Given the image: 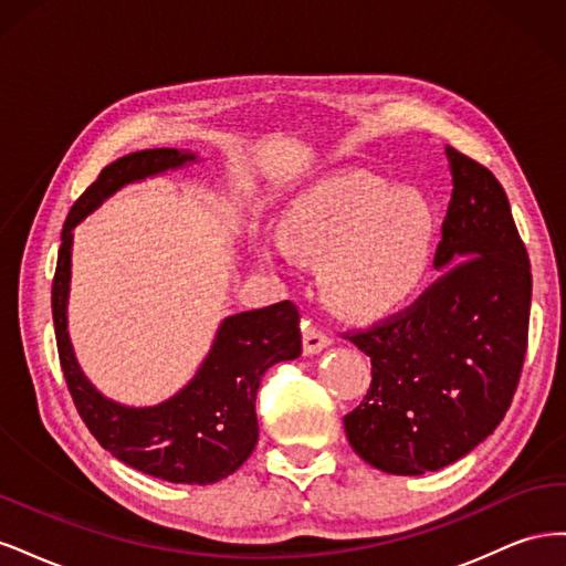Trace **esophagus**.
Wrapping results in <instances>:
<instances>
[{
  "instance_id": "esophagus-1",
  "label": "esophagus",
  "mask_w": 566,
  "mask_h": 566,
  "mask_svg": "<svg viewBox=\"0 0 566 566\" xmlns=\"http://www.w3.org/2000/svg\"><path fill=\"white\" fill-rule=\"evenodd\" d=\"M333 337L325 333L323 328H318V325L306 321L304 323V331H302V347H304V354L306 356H314L318 352H323L325 347H331Z\"/></svg>"
}]
</instances>
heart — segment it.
Masks as SVG:
<instances>
[{"label":"heart","mask_w":566,"mask_h":566,"mask_svg":"<svg viewBox=\"0 0 566 566\" xmlns=\"http://www.w3.org/2000/svg\"><path fill=\"white\" fill-rule=\"evenodd\" d=\"M432 241L434 214L420 191L349 172L290 200L279 235L260 233L252 248L266 266H276L285 248L318 262L335 310L380 316L416 295L430 271Z\"/></svg>","instance_id":"b5f03b06"}]
</instances>
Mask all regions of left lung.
I'll return each instance as SVG.
<instances>
[{"instance_id": "1", "label": "left lung", "mask_w": 566, "mask_h": 566, "mask_svg": "<svg viewBox=\"0 0 566 566\" xmlns=\"http://www.w3.org/2000/svg\"><path fill=\"white\" fill-rule=\"evenodd\" d=\"M453 193L434 266L397 316L349 339L370 356V389L345 432L368 465L418 476L451 465L505 418L522 375L531 310L528 254L484 165L447 146Z\"/></svg>"}]
</instances>
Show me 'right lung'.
I'll use <instances>...</instances> for the list:
<instances>
[{
    "mask_svg": "<svg viewBox=\"0 0 566 566\" xmlns=\"http://www.w3.org/2000/svg\"><path fill=\"white\" fill-rule=\"evenodd\" d=\"M191 150L148 148L129 153L101 169L67 214L56 276L51 285L61 368L75 408L96 441L125 465L172 484H214L233 474L256 447L254 413L262 375L302 354L300 314L293 302L241 312L219 323L208 356L175 397L156 406H127L101 394L82 373L67 335L73 231L127 184L144 181L196 163Z\"/></svg>",
    "mask_w": 566,
    "mask_h": 566,
    "instance_id": "obj_1",
    "label": "right lung"
}]
</instances>
